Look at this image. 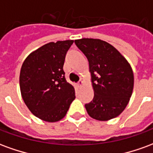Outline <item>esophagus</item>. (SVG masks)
Instances as JSON below:
<instances>
[{
  "instance_id": "34e87169",
  "label": "esophagus",
  "mask_w": 153,
  "mask_h": 153,
  "mask_svg": "<svg viewBox=\"0 0 153 153\" xmlns=\"http://www.w3.org/2000/svg\"><path fill=\"white\" fill-rule=\"evenodd\" d=\"M83 82L82 81V80H80L79 82L77 83V85H78V87H79V88H80V87L83 86Z\"/></svg>"
}]
</instances>
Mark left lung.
<instances>
[{
	"label": "left lung",
	"mask_w": 153,
	"mask_h": 153,
	"mask_svg": "<svg viewBox=\"0 0 153 153\" xmlns=\"http://www.w3.org/2000/svg\"><path fill=\"white\" fill-rule=\"evenodd\" d=\"M74 43L88 58L92 75L94 97L85 104L88 114L102 121L118 116L127 106L134 88L130 65L105 41L82 38Z\"/></svg>",
	"instance_id": "left-lung-1"
}]
</instances>
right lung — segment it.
<instances>
[{
  "instance_id": "add662e5",
  "label": "right lung",
  "mask_w": 153,
  "mask_h": 153,
  "mask_svg": "<svg viewBox=\"0 0 153 153\" xmlns=\"http://www.w3.org/2000/svg\"><path fill=\"white\" fill-rule=\"evenodd\" d=\"M73 40L49 42L28 56L22 65L19 86L23 99L35 116L48 122L65 117L75 98L63 65Z\"/></svg>"
}]
</instances>
